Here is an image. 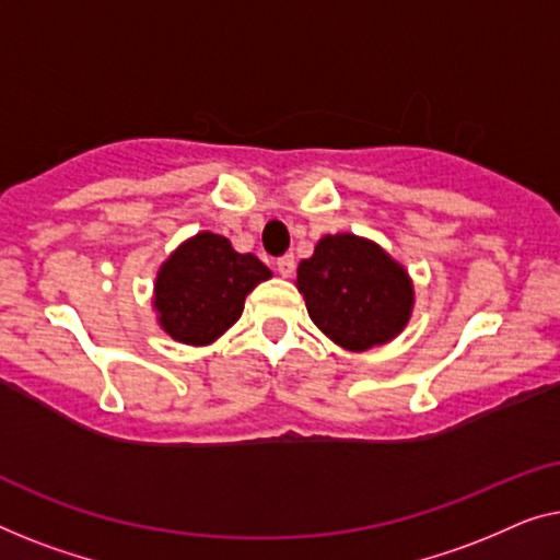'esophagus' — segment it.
I'll list each match as a JSON object with an SVG mask.
<instances>
[{"label": "esophagus", "mask_w": 560, "mask_h": 560, "mask_svg": "<svg viewBox=\"0 0 560 560\" xmlns=\"http://www.w3.org/2000/svg\"><path fill=\"white\" fill-rule=\"evenodd\" d=\"M294 269H296V261H294V256L291 254H287V256H281L279 261H277V271L281 273V277H291V273H294Z\"/></svg>", "instance_id": "34e87169"}]
</instances>
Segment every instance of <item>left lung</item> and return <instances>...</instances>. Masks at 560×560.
I'll use <instances>...</instances> for the list:
<instances>
[{"label":"left lung","mask_w":560,"mask_h":560,"mask_svg":"<svg viewBox=\"0 0 560 560\" xmlns=\"http://www.w3.org/2000/svg\"><path fill=\"white\" fill-rule=\"evenodd\" d=\"M296 289L314 325L350 352L390 342L413 310L408 271L377 243L352 233L325 235L299 264Z\"/></svg>","instance_id":"obj_1"}]
</instances>
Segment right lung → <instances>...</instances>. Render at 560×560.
I'll use <instances>...</instances> for the list:
<instances>
[{"label": "right lung", "mask_w": 560, "mask_h": 560, "mask_svg": "<svg viewBox=\"0 0 560 560\" xmlns=\"http://www.w3.org/2000/svg\"><path fill=\"white\" fill-rule=\"evenodd\" d=\"M266 279L271 271L254 254H238L225 235L202 231L156 273V322L172 340L210 345L238 322L246 296Z\"/></svg>", "instance_id": "right-lung-1"}]
</instances>
